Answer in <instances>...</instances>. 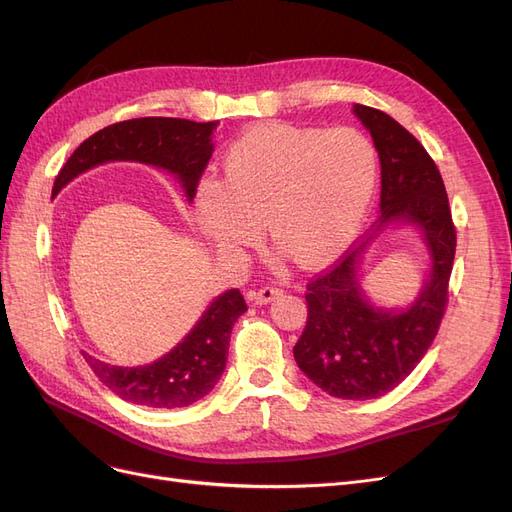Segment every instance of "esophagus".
<instances>
[{"label": "esophagus", "mask_w": 512, "mask_h": 512, "mask_svg": "<svg viewBox=\"0 0 512 512\" xmlns=\"http://www.w3.org/2000/svg\"><path fill=\"white\" fill-rule=\"evenodd\" d=\"M282 292H284V290L277 288V286H265V288H260V290L252 292L250 299H252L256 305H267V303H271L273 299L280 297Z\"/></svg>", "instance_id": "obj_1"}]
</instances>
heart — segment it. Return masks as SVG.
Here are the masks:
<instances>
[{
  "mask_svg": "<svg viewBox=\"0 0 512 512\" xmlns=\"http://www.w3.org/2000/svg\"><path fill=\"white\" fill-rule=\"evenodd\" d=\"M378 151L354 128L262 123L230 145L222 183L194 198L200 232L224 256L271 239L301 265H320L356 237L374 200Z\"/></svg>",
  "mask_w": 512,
  "mask_h": 512,
  "instance_id": "heart-1",
  "label": "heart"
}]
</instances>
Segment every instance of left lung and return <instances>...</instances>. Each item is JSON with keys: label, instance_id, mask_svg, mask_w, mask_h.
Masks as SVG:
<instances>
[{"label": "left lung", "instance_id": "8db88e82", "mask_svg": "<svg viewBox=\"0 0 512 512\" xmlns=\"http://www.w3.org/2000/svg\"><path fill=\"white\" fill-rule=\"evenodd\" d=\"M380 158V218L369 237L337 265L307 284V324L294 346L299 369L339 399H376L404 382L436 339L444 316L457 235L438 166L425 147L378 108L354 104ZM414 225L430 252V271L406 308L371 302L360 282V262L380 231Z\"/></svg>", "mask_w": 512, "mask_h": 512}]
</instances>
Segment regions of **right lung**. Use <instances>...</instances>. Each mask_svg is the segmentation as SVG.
<instances>
[{"label": "right lung", "mask_w": 512, "mask_h": 512, "mask_svg": "<svg viewBox=\"0 0 512 512\" xmlns=\"http://www.w3.org/2000/svg\"><path fill=\"white\" fill-rule=\"evenodd\" d=\"M220 121L196 123L177 117H141L113 123L81 143L59 170L53 198L61 188L106 162H138L175 175L192 203L198 181L213 153V132ZM247 312L243 294L232 288L215 297L181 342L158 361L138 367L104 363L83 352V359L108 391L134 406L173 410L192 406L213 391L226 369L230 333Z\"/></svg>", "instance_id": "obj_1"}]
</instances>
